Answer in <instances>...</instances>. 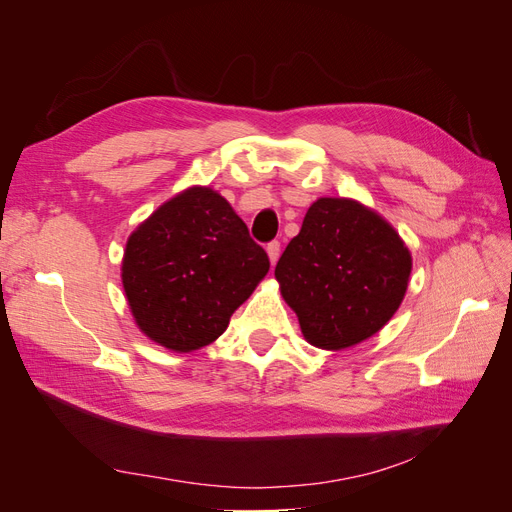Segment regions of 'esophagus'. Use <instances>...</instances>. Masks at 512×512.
<instances>
[{"instance_id":"obj_1","label":"esophagus","mask_w":512,"mask_h":512,"mask_svg":"<svg viewBox=\"0 0 512 512\" xmlns=\"http://www.w3.org/2000/svg\"><path fill=\"white\" fill-rule=\"evenodd\" d=\"M280 252H282V245H280V241H271V243L267 245V254H269L271 265H275L277 258H280Z\"/></svg>"}]
</instances>
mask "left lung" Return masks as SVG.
Here are the masks:
<instances>
[{
	"instance_id": "obj_1",
	"label": "left lung",
	"mask_w": 512,
	"mask_h": 512,
	"mask_svg": "<svg viewBox=\"0 0 512 512\" xmlns=\"http://www.w3.org/2000/svg\"><path fill=\"white\" fill-rule=\"evenodd\" d=\"M412 258L380 215L346 198H320L277 260L282 297L312 346L363 342L393 318Z\"/></svg>"
}]
</instances>
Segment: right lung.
Masks as SVG:
<instances>
[{
  "mask_svg": "<svg viewBox=\"0 0 512 512\" xmlns=\"http://www.w3.org/2000/svg\"><path fill=\"white\" fill-rule=\"evenodd\" d=\"M269 265L226 198L192 188L132 232L121 280L141 331L164 348L190 352L226 331Z\"/></svg>",
  "mask_w": 512,
  "mask_h": 512,
  "instance_id": "obj_1",
  "label": "right lung"
}]
</instances>
